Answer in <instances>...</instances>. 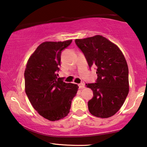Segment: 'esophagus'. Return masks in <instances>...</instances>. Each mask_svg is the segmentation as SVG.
I'll return each instance as SVG.
<instances>
[{
	"instance_id": "obj_1",
	"label": "esophagus",
	"mask_w": 147,
	"mask_h": 147,
	"mask_svg": "<svg viewBox=\"0 0 147 147\" xmlns=\"http://www.w3.org/2000/svg\"><path fill=\"white\" fill-rule=\"evenodd\" d=\"M79 89H83V88H85V84L84 83H80L79 85Z\"/></svg>"
}]
</instances>
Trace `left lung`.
<instances>
[{"label": "left lung", "mask_w": 147, "mask_h": 147, "mask_svg": "<svg viewBox=\"0 0 147 147\" xmlns=\"http://www.w3.org/2000/svg\"><path fill=\"white\" fill-rule=\"evenodd\" d=\"M75 44L87 60L89 68H97V79L86 84L93 92L88 101L90 113L101 118L111 117L124 103L129 91L128 67L116 45L101 36L77 39Z\"/></svg>", "instance_id": "left-lung-1"}]
</instances>
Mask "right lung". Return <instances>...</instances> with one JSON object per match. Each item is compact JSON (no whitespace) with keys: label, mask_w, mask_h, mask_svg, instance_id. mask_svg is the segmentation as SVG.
<instances>
[{"label":"right lung","mask_w":147,"mask_h":147,"mask_svg":"<svg viewBox=\"0 0 147 147\" xmlns=\"http://www.w3.org/2000/svg\"><path fill=\"white\" fill-rule=\"evenodd\" d=\"M71 43L72 40L42 43L29 58L25 70L27 96L40 116L50 121L67 116L79 88L57 77L62 52Z\"/></svg>","instance_id":"1"}]
</instances>
